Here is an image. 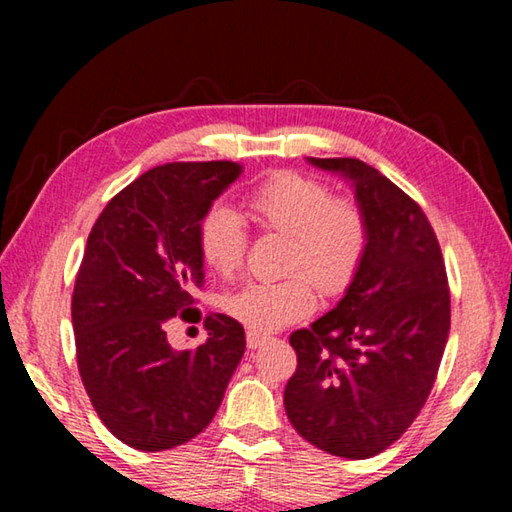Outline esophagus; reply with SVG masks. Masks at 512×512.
<instances>
[{"label":"esophagus","mask_w":512,"mask_h":512,"mask_svg":"<svg viewBox=\"0 0 512 512\" xmlns=\"http://www.w3.org/2000/svg\"><path fill=\"white\" fill-rule=\"evenodd\" d=\"M266 343V336L264 334H257V332H246V345L250 350H257L259 345Z\"/></svg>","instance_id":"esophagus-1"}]
</instances>
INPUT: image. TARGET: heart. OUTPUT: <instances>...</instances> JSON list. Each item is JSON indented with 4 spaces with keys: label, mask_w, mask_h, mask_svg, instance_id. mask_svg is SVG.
Returning <instances> with one entry per match:
<instances>
[{
    "label": "heart",
    "mask_w": 512,
    "mask_h": 512,
    "mask_svg": "<svg viewBox=\"0 0 512 512\" xmlns=\"http://www.w3.org/2000/svg\"><path fill=\"white\" fill-rule=\"evenodd\" d=\"M246 207L262 230L289 237L280 282H248L223 296V311L250 332L268 334L307 318L316 287L336 296L350 287L370 244L368 216L352 198L332 196L320 180L298 171H275L246 194ZM203 262L221 275L235 273L246 257L248 230L228 205H212L196 228Z\"/></svg>",
    "instance_id": "heart-1"
}]
</instances>
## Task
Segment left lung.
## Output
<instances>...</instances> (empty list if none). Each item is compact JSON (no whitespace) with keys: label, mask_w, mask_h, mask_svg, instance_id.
Instances as JSON below:
<instances>
[{"label":"left lung","mask_w":512,"mask_h":512,"mask_svg":"<svg viewBox=\"0 0 512 512\" xmlns=\"http://www.w3.org/2000/svg\"><path fill=\"white\" fill-rule=\"evenodd\" d=\"M350 180L370 244L339 305L291 334L284 409L307 443L343 458L391 447L427 402L449 336L447 271L422 207L357 158H309Z\"/></svg>","instance_id":"8db88e82"}]
</instances>
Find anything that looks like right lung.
<instances>
[{
  "mask_svg": "<svg viewBox=\"0 0 512 512\" xmlns=\"http://www.w3.org/2000/svg\"><path fill=\"white\" fill-rule=\"evenodd\" d=\"M241 164L169 162L103 207L72 296L76 361L94 411L128 447L162 452L212 422L246 350L241 323L205 316L207 339L173 350L171 318L194 316L203 257L196 228Z\"/></svg>",
  "mask_w": 512,
  "mask_h": 512,
  "instance_id": "add662e5",
  "label": "right lung"
}]
</instances>
